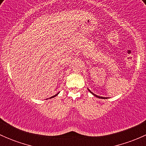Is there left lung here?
Here are the masks:
<instances>
[{"instance_id":"obj_1","label":"left lung","mask_w":146,"mask_h":146,"mask_svg":"<svg viewBox=\"0 0 146 146\" xmlns=\"http://www.w3.org/2000/svg\"><path fill=\"white\" fill-rule=\"evenodd\" d=\"M88 90H89V91H90V92H91V93H92V95H94V96L97 97V98H101V99H105V98H103V97H100V96H98V95H95V94H94L93 92H91V91L89 89H88ZM106 99H107V98H106Z\"/></svg>"}]
</instances>
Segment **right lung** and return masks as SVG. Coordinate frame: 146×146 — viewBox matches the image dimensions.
<instances>
[{"label": "right lung", "mask_w": 146, "mask_h": 146, "mask_svg": "<svg viewBox=\"0 0 146 146\" xmlns=\"http://www.w3.org/2000/svg\"><path fill=\"white\" fill-rule=\"evenodd\" d=\"M58 94H56V95H54V96H52V97H51V98H54V97H56V95H58Z\"/></svg>", "instance_id": "right-lung-1"}]
</instances>
